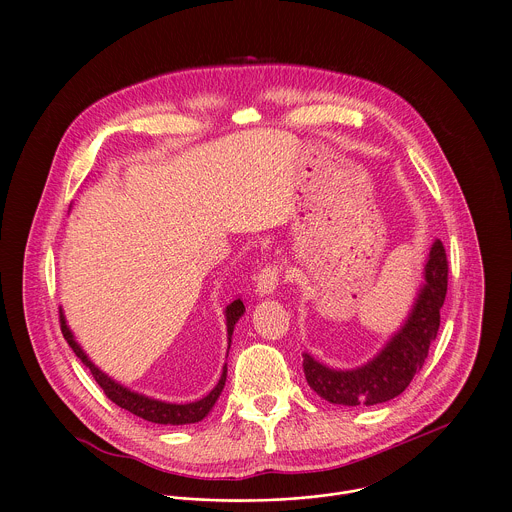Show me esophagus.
<instances>
[{"label":"esophagus","mask_w":512,"mask_h":512,"mask_svg":"<svg viewBox=\"0 0 512 512\" xmlns=\"http://www.w3.org/2000/svg\"><path fill=\"white\" fill-rule=\"evenodd\" d=\"M282 272H284L282 266L276 262L264 266L256 280V292L260 295H270V293L276 292V288L280 286V280H282Z\"/></svg>","instance_id":"esophagus-1"}]
</instances>
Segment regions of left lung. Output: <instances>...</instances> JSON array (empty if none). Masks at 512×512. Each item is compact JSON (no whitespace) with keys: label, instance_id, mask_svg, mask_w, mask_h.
I'll return each instance as SVG.
<instances>
[{"label":"left lung","instance_id":"1","mask_svg":"<svg viewBox=\"0 0 512 512\" xmlns=\"http://www.w3.org/2000/svg\"><path fill=\"white\" fill-rule=\"evenodd\" d=\"M447 254L436 240L426 264V284L406 325L384 351L355 370H333L303 355L307 384L327 402L341 406H374L402 394L426 363L439 329V309L447 293Z\"/></svg>","mask_w":512,"mask_h":512}]
</instances>
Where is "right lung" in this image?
Segmentation results:
<instances>
[{"instance_id":"right-lung-1","label":"right lung","mask_w":512,"mask_h":512,"mask_svg":"<svg viewBox=\"0 0 512 512\" xmlns=\"http://www.w3.org/2000/svg\"><path fill=\"white\" fill-rule=\"evenodd\" d=\"M244 313V303L240 299H234L228 307H226V331H228V339L232 337L234 325L238 321V317ZM59 321H61V331L63 337L67 339V343L71 345L74 355L90 368L94 380L100 384V388L104 390V394L118 404L120 408L132 412L138 418H144L147 422L153 424H163V426H183V424H195L201 422L211 408L215 406V402L219 400L220 392L224 388L226 382V365L222 368V376H220L219 384L211 390V394H207L203 400L191 402V404H167V402H159V400H151L142 394H136L120 384H116L114 380H110L102 370H98L96 366L88 361V357L82 353V349L74 343L73 333L69 331L63 313L59 311Z\"/></svg>"}]
</instances>
